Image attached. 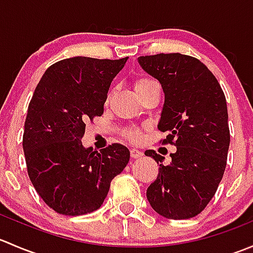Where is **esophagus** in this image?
I'll return each mask as SVG.
<instances>
[{
	"instance_id": "esophagus-1",
	"label": "esophagus",
	"mask_w": 253,
	"mask_h": 253,
	"mask_svg": "<svg viewBox=\"0 0 253 253\" xmlns=\"http://www.w3.org/2000/svg\"><path fill=\"white\" fill-rule=\"evenodd\" d=\"M131 157L133 158V159H138V158H142L143 157V153L141 152V150L136 149V148H132L131 149Z\"/></svg>"
}]
</instances>
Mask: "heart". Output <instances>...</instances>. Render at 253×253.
I'll return each instance as SVG.
<instances>
[{
	"label": "heart",
	"mask_w": 253,
	"mask_h": 253,
	"mask_svg": "<svg viewBox=\"0 0 253 253\" xmlns=\"http://www.w3.org/2000/svg\"><path fill=\"white\" fill-rule=\"evenodd\" d=\"M152 83H155L153 79L139 78L137 79L136 83H134V89H136V90H139V89L144 88V86H147L148 84H152ZM127 137H128L129 139H132V141H139V139H141V132H139L138 129H132V131L127 132Z\"/></svg>",
	"instance_id": "obj_1"
}]
</instances>
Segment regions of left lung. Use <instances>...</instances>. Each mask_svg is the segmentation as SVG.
Masks as SVG:
<instances>
[{
	"label": "left lung",
	"mask_w": 253,
	"mask_h": 253,
	"mask_svg": "<svg viewBox=\"0 0 253 253\" xmlns=\"http://www.w3.org/2000/svg\"><path fill=\"white\" fill-rule=\"evenodd\" d=\"M138 63L162 84L165 100L158 128L168 133L163 143L176 147L169 164L154 150L144 152L159 164L148 202L168 219L193 218L213 198L225 171L230 144L225 95L192 56L158 53L141 56Z\"/></svg>",
	"instance_id": "1"
}]
</instances>
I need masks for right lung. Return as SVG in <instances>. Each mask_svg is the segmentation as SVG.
<instances>
[{
  "label": "right lung",
  "instance_id": "right-lung-1",
  "mask_svg": "<svg viewBox=\"0 0 253 253\" xmlns=\"http://www.w3.org/2000/svg\"><path fill=\"white\" fill-rule=\"evenodd\" d=\"M127 60L66 58L50 66L35 88L23 150L33 186L57 213L82 215L100 208L111 180L128 164L125 145L94 152L81 142L85 122L103 115L112 79Z\"/></svg>",
  "mask_w": 253,
  "mask_h": 253
}]
</instances>
